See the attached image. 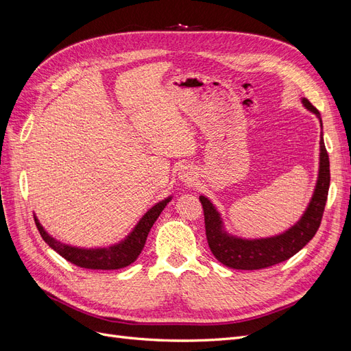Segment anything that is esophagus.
<instances>
[{
    "label": "esophagus",
    "instance_id": "obj_1",
    "mask_svg": "<svg viewBox=\"0 0 351 351\" xmlns=\"http://www.w3.org/2000/svg\"><path fill=\"white\" fill-rule=\"evenodd\" d=\"M179 178L182 179V182H185V184H188V185H192L195 182V173L191 171V169H188V167H184L182 171L179 172Z\"/></svg>",
    "mask_w": 351,
    "mask_h": 351
}]
</instances>
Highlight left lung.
<instances>
[{"instance_id": "obj_1", "label": "left lung", "mask_w": 351, "mask_h": 351, "mask_svg": "<svg viewBox=\"0 0 351 351\" xmlns=\"http://www.w3.org/2000/svg\"><path fill=\"white\" fill-rule=\"evenodd\" d=\"M302 101L304 106L319 118L318 109L308 99H303ZM319 144V176L318 182H316L313 197L309 202V207L304 211L303 217L291 229L280 236L268 237V239L246 241L226 234L221 230V220L216 208L213 207V204L206 197H199L202 211H204L208 246L213 255L223 265L234 269H261L280 264L298 254L312 239L315 233L318 232L326 204L328 189H330V157H328L325 149L322 132Z\"/></svg>"}]
</instances>
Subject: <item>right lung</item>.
<instances>
[{
	"label": "right lung",
	"mask_w": 351,
	"mask_h": 351,
	"mask_svg": "<svg viewBox=\"0 0 351 351\" xmlns=\"http://www.w3.org/2000/svg\"><path fill=\"white\" fill-rule=\"evenodd\" d=\"M169 201H171V198L159 202V204H156L150 211H147L145 216L140 220V223L135 226L134 232L128 236V239H125L119 245L104 247V250H80V247L62 245L61 242L55 241L53 237H51L45 232L36 219L35 223L38 226V230L42 236V239L69 263L88 269H119L123 267H128L138 258L145 245L150 229L153 228L154 221L160 216V213L163 211Z\"/></svg>",
	"instance_id": "obj_1"
}]
</instances>
